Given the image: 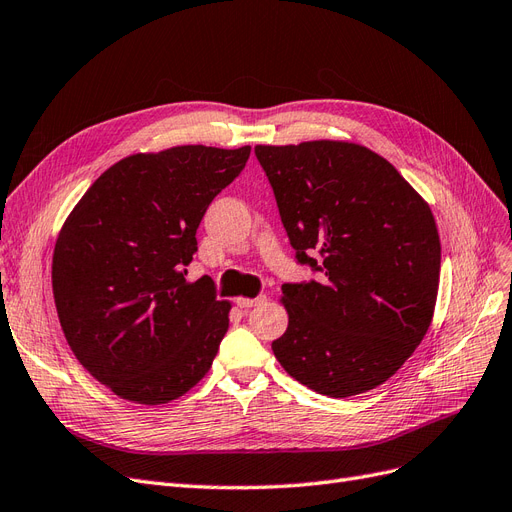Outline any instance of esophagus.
<instances>
[{
  "mask_svg": "<svg viewBox=\"0 0 512 512\" xmlns=\"http://www.w3.org/2000/svg\"><path fill=\"white\" fill-rule=\"evenodd\" d=\"M263 302H266V295H259V298H238L236 300V304L240 308H253V306H259Z\"/></svg>",
  "mask_w": 512,
  "mask_h": 512,
  "instance_id": "1",
  "label": "esophagus"
}]
</instances>
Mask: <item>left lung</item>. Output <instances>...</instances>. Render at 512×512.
I'll use <instances>...</instances> for the list:
<instances>
[{"label": "left lung", "instance_id": "obj_1", "mask_svg": "<svg viewBox=\"0 0 512 512\" xmlns=\"http://www.w3.org/2000/svg\"><path fill=\"white\" fill-rule=\"evenodd\" d=\"M255 155L295 259L323 274L283 285L289 325L272 342L276 359L329 398L383 385L432 323L440 238L430 206L353 142L259 144Z\"/></svg>", "mask_w": 512, "mask_h": 512}]
</instances>
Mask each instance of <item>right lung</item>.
<instances>
[{
    "mask_svg": "<svg viewBox=\"0 0 512 512\" xmlns=\"http://www.w3.org/2000/svg\"><path fill=\"white\" fill-rule=\"evenodd\" d=\"M251 146H174L108 168L63 223L53 295L70 349L123 400L166 404L202 381L229 327L210 276L187 283L210 202Z\"/></svg>",
    "mask_w": 512,
    "mask_h": 512,
    "instance_id": "add662e5",
    "label": "right lung"
}]
</instances>
